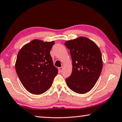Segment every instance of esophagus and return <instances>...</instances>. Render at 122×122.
<instances>
[{
    "label": "esophagus",
    "mask_w": 122,
    "mask_h": 122,
    "mask_svg": "<svg viewBox=\"0 0 122 122\" xmlns=\"http://www.w3.org/2000/svg\"><path fill=\"white\" fill-rule=\"evenodd\" d=\"M58 70L59 71V72H61L62 71H63V67H59V68H58Z\"/></svg>",
    "instance_id": "esophagus-1"
}]
</instances>
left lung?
Returning <instances> with one entry per match:
<instances>
[{
	"label": "left lung",
	"instance_id": "left-lung-1",
	"mask_svg": "<svg viewBox=\"0 0 122 122\" xmlns=\"http://www.w3.org/2000/svg\"><path fill=\"white\" fill-rule=\"evenodd\" d=\"M65 46L70 50L72 72L66 79L67 86L76 93L83 94L92 89L102 68V53L96 43L86 37L68 40Z\"/></svg>",
	"mask_w": 122,
	"mask_h": 122
}]
</instances>
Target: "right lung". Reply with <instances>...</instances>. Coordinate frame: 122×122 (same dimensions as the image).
I'll return each instance as SVG.
<instances>
[{"instance_id":"1","label":"right lung","mask_w":122,"mask_h":122,"mask_svg":"<svg viewBox=\"0 0 122 122\" xmlns=\"http://www.w3.org/2000/svg\"><path fill=\"white\" fill-rule=\"evenodd\" d=\"M55 41L34 39L19 51L15 63L17 74L29 92L40 95L51 87L58 70L53 65L50 51Z\"/></svg>"}]
</instances>
